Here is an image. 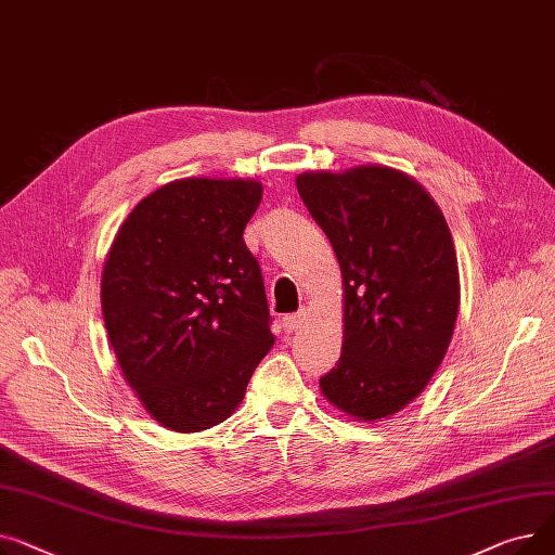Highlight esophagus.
Masks as SVG:
<instances>
[{
	"mask_svg": "<svg viewBox=\"0 0 555 555\" xmlns=\"http://www.w3.org/2000/svg\"><path fill=\"white\" fill-rule=\"evenodd\" d=\"M305 318H307V311L305 309H300L298 313H291V315H286L284 318V330L288 332V334H293V332H298L302 324H305Z\"/></svg>",
	"mask_w": 555,
	"mask_h": 555,
	"instance_id": "34e87169",
	"label": "esophagus"
}]
</instances>
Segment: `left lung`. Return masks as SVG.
<instances>
[{"label": "left lung", "mask_w": 555, "mask_h": 555, "mask_svg": "<svg viewBox=\"0 0 555 555\" xmlns=\"http://www.w3.org/2000/svg\"><path fill=\"white\" fill-rule=\"evenodd\" d=\"M298 192L343 271L345 332L322 395L358 421L414 401L441 365L460 311V271L435 199L405 172H305Z\"/></svg>", "instance_id": "1"}]
</instances>
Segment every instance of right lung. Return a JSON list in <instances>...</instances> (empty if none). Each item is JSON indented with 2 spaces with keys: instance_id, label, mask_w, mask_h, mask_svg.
Returning a JSON list of instances; mask_svg holds the SVG:
<instances>
[{
  "instance_id": "add662e5",
  "label": "right lung",
  "mask_w": 555,
  "mask_h": 555,
  "mask_svg": "<svg viewBox=\"0 0 555 555\" xmlns=\"http://www.w3.org/2000/svg\"><path fill=\"white\" fill-rule=\"evenodd\" d=\"M259 202L253 179L172 181L137 204L107 253L105 330L163 428L225 421L275 343L262 269L242 237Z\"/></svg>"
}]
</instances>
